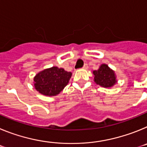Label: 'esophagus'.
<instances>
[{"label": "esophagus", "instance_id": "esophagus-1", "mask_svg": "<svg viewBox=\"0 0 147 147\" xmlns=\"http://www.w3.org/2000/svg\"><path fill=\"white\" fill-rule=\"evenodd\" d=\"M88 67V65H87V64H85V65L83 66V68H84V69H87Z\"/></svg>", "mask_w": 147, "mask_h": 147}]
</instances>
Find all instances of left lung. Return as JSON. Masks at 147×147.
I'll return each instance as SVG.
<instances>
[{
	"label": "left lung",
	"instance_id": "8db88e82",
	"mask_svg": "<svg viewBox=\"0 0 147 147\" xmlns=\"http://www.w3.org/2000/svg\"><path fill=\"white\" fill-rule=\"evenodd\" d=\"M93 74L95 82L103 88H111L117 82L114 71L106 64L101 65L98 70L93 71Z\"/></svg>",
	"mask_w": 147,
	"mask_h": 147
}]
</instances>
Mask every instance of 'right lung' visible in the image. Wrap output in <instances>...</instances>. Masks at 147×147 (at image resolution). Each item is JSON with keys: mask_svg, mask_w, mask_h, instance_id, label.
I'll use <instances>...</instances> for the list:
<instances>
[{"mask_svg": "<svg viewBox=\"0 0 147 147\" xmlns=\"http://www.w3.org/2000/svg\"><path fill=\"white\" fill-rule=\"evenodd\" d=\"M71 75V72L55 66L47 68L34 76V88L39 93L45 96H57L68 84Z\"/></svg>", "mask_w": 147, "mask_h": 147, "instance_id": "right-lung-1", "label": "right lung"}]
</instances>
